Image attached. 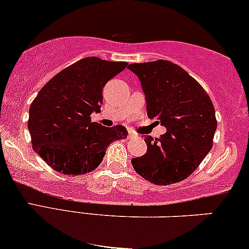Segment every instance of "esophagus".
<instances>
[{
	"label": "esophagus",
	"mask_w": 249,
	"mask_h": 249,
	"mask_svg": "<svg viewBox=\"0 0 249 249\" xmlns=\"http://www.w3.org/2000/svg\"><path fill=\"white\" fill-rule=\"evenodd\" d=\"M135 136H137L136 134H135L134 131H131V130H129V132H128V137L129 138H131V137H135Z\"/></svg>",
	"instance_id": "obj_1"
}]
</instances>
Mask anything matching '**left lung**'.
Instances as JSON below:
<instances>
[{"label":"left lung","mask_w":249,"mask_h":249,"mask_svg":"<svg viewBox=\"0 0 249 249\" xmlns=\"http://www.w3.org/2000/svg\"><path fill=\"white\" fill-rule=\"evenodd\" d=\"M146 99L147 115L167 132L145 137L147 151L131 159L137 174L157 185L188 178L213 147L215 108L205 89L182 67L168 60L131 64Z\"/></svg>","instance_id":"obj_1"}]
</instances>
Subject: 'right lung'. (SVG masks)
Segmentation results:
<instances>
[{
  "instance_id": "right-lung-1",
  "label": "right lung",
  "mask_w": 249,
  "mask_h": 249,
  "mask_svg": "<svg viewBox=\"0 0 249 249\" xmlns=\"http://www.w3.org/2000/svg\"><path fill=\"white\" fill-rule=\"evenodd\" d=\"M128 66L125 61L88 57L56 74L38 91L30 107L28 130L34 151L65 175L95 170L113 141L127 138L124 125L91 122L101 112L103 88Z\"/></svg>"
}]
</instances>
